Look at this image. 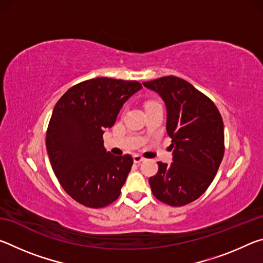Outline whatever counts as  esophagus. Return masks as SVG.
Wrapping results in <instances>:
<instances>
[{"instance_id": "34e87169", "label": "esophagus", "mask_w": 263, "mask_h": 263, "mask_svg": "<svg viewBox=\"0 0 263 263\" xmlns=\"http://www.w3.org/2000/svg\"><path fill=\"white\" fill-rule=\"evenodd\" d=\"M144 158H142V157H140V155L139 154H135V155H133V161H135L136 163H140L141 161H144Z\"/></svg>"}]
</instances>
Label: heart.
Wrapping results in <instances>:
<instances>
[{
	"mask_svg": "<svg viewBox=\"0 0 263 263\" xmlns=\"http://www.w3.org/2000/svg\"><path fill=\"white\" fill-rule=\"evenodd\" d=\"M155 103H158V102H155V101H151V102H147V103H146V108H148V106L153 105V104H155Z\"/></svg>",
	"mask_w": 263,
	"mask_h": 263,
	"instance_id": "1",
	"label": "heart"
}]
</instances>
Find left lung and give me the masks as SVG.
Segmentation results:
<instances>
[{
	"label": "left lung",
	"instance_id": "8db88e82",
	"mask_svg": "<svg viewBox=\"0 0 263 263\" xmlns=\"http://www.w3.org/2000/svg\"><path fill=\"white\" fill-rule=\"evenodd\" d=\"M142 84L166 103L173 149L171 164L158 162V173L148 180L151 189L160 202L186 205L205 193L224 157L220 112L206 95L181 78L169 75Z\"/></svg>",
	"mask_w": 263,
	"mask_h": 263
}]
</instances>
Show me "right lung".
Wrapping results in <instances>:
<instances>
[{
	"label": "right lung",
	"instance_id": "1",
	"mask_svg": "<svg viewBox=\"0 0 263 263\" xmlns=\"http://www.w3.org/2000/svg\"><path fill=\"white\" fill-rule=\"evenodd\" d=\"M141 88L138 81L86 80L70 87L53 109L46 131L51 166L62 189L84 206H108L121 195L133 159L106 152L103 133Z\"/></svg>",
	"mask_w": 263,
	"mask_h": 263
}]
</instances>
